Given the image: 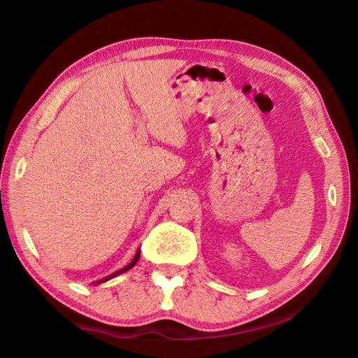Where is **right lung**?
Instances as JSON below:
<instances>
[{
    "label": "right lung",
    "instance_id": "right-lung-1",
    "mask_svg": "<svg viewBox=\"0 0 358 358\" xmlns=\"http://www.w3.org/2000/svg\"><path fill=\"white\" fill-rule=\"evenodd\" d=\"M139 257H141V251L138 250V252H136V255L134 257V259H131V261H130V264H127V266H126L124 268H122V270H119V271H116V273H113L111 275H108V277H106V278H103V280L97 281V283H94V285H100V283H104V281H107V280H110V278H113V277H116V275H119V274H122V273H124V271L130 270L131 267H135V264H136V262H138Z\"/></svg>",
    "mask_w": 358,
    "mask_h": 358
}]
</instances>
